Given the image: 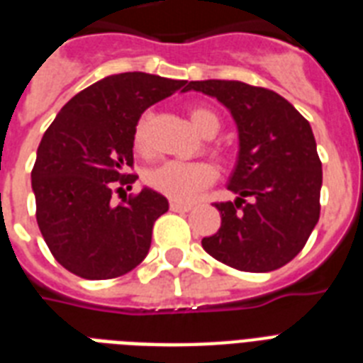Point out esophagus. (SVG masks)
<instances>
[{"instance_id": "1", "label": "esophagus", "mask_w": 363, "mask_h": 363, "mask_svg": "<svg viewBox=\"0 0 363 363\" xmlns=\"http://www.w3.org/2000/svg\"><path fill=\"white\" fill-rule=\"evenodd\" d=\"M169 209L175 211V213H188L192 209V203H182V201H171Z\"/></svg>"}]
</instances>
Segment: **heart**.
Here are the masks:
<instances>
[{"instance_id":"b5f03b06","label":"heart","mask_w":363,"mask_h":363,"mask_svg":"<svg viewBox=\"0 0 363 363\" xmlns=\"http://www.w3.org/2000/svg\"><path fill=\"white\" fill-rule=\"evenodd\" d=\"M188 118L194 130L199 135L213 137L220 128V121L215 111L194 105L188 109ZM133 147L139 154L150 152V137H148V115H143L133 130ZM216 179L215 167L207 162H177L169 160L156 165L145 173V182L158 194L173 201H190L201 190L211 186Z\"/></svg>"}]
</instances>
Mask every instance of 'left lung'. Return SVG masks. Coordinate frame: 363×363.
<instances>
[{"mask_svg": "<svg viewBox=\"0 0 363 363\" xmlns=\"http://www.w3.org/2000/svg\"><path fill=\"white\" fill-rule=\"evenodd\" d=\"M188 90L213 96L239 130V160L215 203L220 230L201 239L207 252L233 269L265 273L301 252L320 216L322 162L309 122L273 90L239 81H192Z\"/></svg>", "mask_w": 363, "mask_h": 363, "instance_id": "8db88e82", "label": "left lung"}]
</instances>
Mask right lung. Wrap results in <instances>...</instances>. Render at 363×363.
<instances>
[{
	"label": "right lung",
	"mask_w": 363,
	"mask_h": 363,
	"mask_svg": "<svg viewBox=\"0 0 363 363\" xmlns=\"http://www.w3.org/2000/svg\"><path fill=\"white\" fill-rule=\"evenodd\" d=\"M177 90H188V82L141 71L105 77L71 98L45 131L31 169L37 226L73 275L116 279L148 254L167 199L150 188L118 205L111 198L137 179L128 173L137 121Z\"/></svg>",
	"instance_id": "obj_1"
}]
</instances>
